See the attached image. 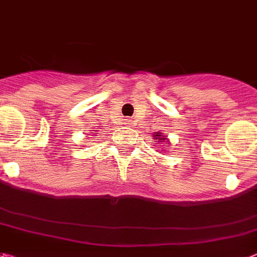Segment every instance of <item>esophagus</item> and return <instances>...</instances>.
Listing matches in <instances>:
<instances>
[{"mask_svg":"<svg viewBox=\"0 0 257 257\" xmlns=\"http://www.w3.org/2000/svg\"><path fill=\"white\" fill-rule=\"evenodd\" d=\"M126 124H128V122H126Z\"/></svg>","mask_w":257,"mask_h":257,"instance_id":"esophagus-1","label":"esophagus"}]
</instances>
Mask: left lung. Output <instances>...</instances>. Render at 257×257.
<instances>
[{
  "instance_id": "8db88e82",
  "label": "left lung",
  "mask_w": 257,
  "mask_h": 257,
  "mask_svg": "<svg viewBox=\"0 0 257 257\" xmlns=\"http://www.w3.org/2000/svg\"><path fill=\"white\" fill-rule=\"evenodd\" d=\"M156 136H158V137H160V139H158V140H160V141H164V140H165V137H161V133H157V135H156Z\"/></svg>"
}]
</instances>
